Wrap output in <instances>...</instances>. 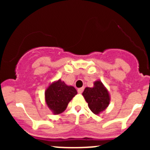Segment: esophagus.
Segmentation results:
<instances>
[{"label": "esophagus", "instance_id": "34e87169", "mask_svg": "<svg viewBox=\"0 0 150 150\" xmlns=\"http://www.w3.org/2000/svg\"><path fill=\"white\" fill-rule=\"evenodd\" d=\"M83 90H84V88L82 87V88H81L78 89V92L79 93H82V92L83 91Z\"/></svg>", "mask_w": 150, "mask_h": 150}]
</instances>
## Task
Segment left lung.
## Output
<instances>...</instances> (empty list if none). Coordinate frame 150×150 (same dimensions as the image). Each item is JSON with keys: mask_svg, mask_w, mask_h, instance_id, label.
<instances>
[{"mask_svg": "<svg viewBox=\"0 0 150 150\" xmlns=\"http://www.w3.org/2000/svg\"><path fill=\"white\" fill-rule=\"evenodd\" d=\"M82 94L89 109L95 115L100 114L110 104V93L99 80L93 83V87H86Z\"/></svg>", "mask_w": 150, "mask_h": 150, "instance_id": "8db88e82", "label": "left lung"}]
</instances>
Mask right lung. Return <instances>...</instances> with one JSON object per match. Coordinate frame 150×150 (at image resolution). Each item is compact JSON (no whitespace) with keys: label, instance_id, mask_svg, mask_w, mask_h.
<instances>
[{"label":"right lung","instance_id":"1","mask_svg":"<svg viewBox=\"0 0 150 150\" xmlns=\"http://www.w3.org/2000/svg\"><path fill=\"white\" fill-rule=\"evenodd\" d=\"M78 93L72 86H67L64 81L59 79L51 83L45 91L46 105L54 115L62 113L68 104Z\"/></svg>","mask_w":150,"mask_h":150}]
</instances>
